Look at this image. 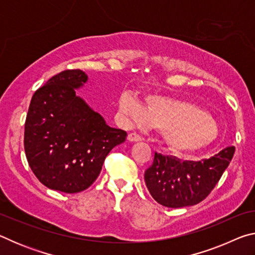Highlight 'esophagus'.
Here are the masks:
<instances>
[{"label": "esophagus", "instance_id": "esophagus-1", "mask_svg": "<svg viewBox=\"0 0 255 255\" xmlns=\"http://www.w3.org/2000/svg\"><path fill=\"white\" fill-rule=\"evenodd\" d=\"M127 139L129 141H140L143 138H141V136L138 135V133H136V132H130V133H128Z\"/></svg>", "mask_w": 255, "mask_h": 255}]
</instances>
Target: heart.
<instances>
[{
  "mask_svg": "<svg viewBox=\"0 0 255 255\" xmlns=\"http://www.w3.org/2000/svg\"><path fill=\"white\" fill-rule=\"evenodd\" d=\"M120 111L128 124L152 125L163 139L178 153H196L208 147L218 137V126L208 112L178 99L149 96L146 107L131 94H123Z\"/></svg>",
  "mask_w": 255,
  "mask_h": 255,
  "instance_id": "1",
  "label": "heart"
}]
</instances>
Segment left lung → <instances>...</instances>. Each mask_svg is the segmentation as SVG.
<instances>
[{"label": "left lung", "mask_w": 255, "mask_h": 255, "mask_svg": "<svg viewBox=\"0 0 255 255\" xmlns=\"http://www.w3.org/2000/svg\"><path fill=\"white\" fill-rule=\"evenodd\" d=\"M234 152L231 146L199 162L155 153L153 164L144 174L146 187L159 205L169 208L197 205L218 183Z\"/></svg>", "instance_id": "left-lung-1"}]
</instances>
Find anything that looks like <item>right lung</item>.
I'll return each instance as SVG.
<instances>
[{"mask_svg":"<svg viewBox=\"0 0 255 255\" xmlns=\"http://www.w3.org/2000/svg\"><path fill=\"white\" fill-rule=\"evenodd\" d=\"M81 70L58 73L37 90L24 124V152L30 169L51 190L76 193L100 174L110 150L127 132L111 128L76 96L86 83Z\"/></svg>","mask_w":255,"mask_h":255,"instance_id":"1","label":"right lung"}]
</instances>
